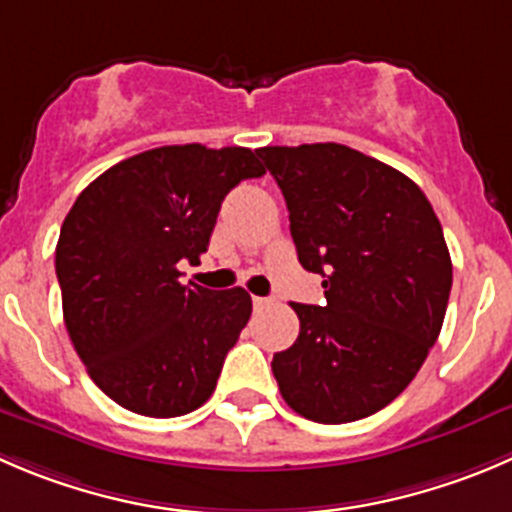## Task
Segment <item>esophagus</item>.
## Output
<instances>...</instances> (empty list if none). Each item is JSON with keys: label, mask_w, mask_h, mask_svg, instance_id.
<instances>
[{"label": "esophagus", "mask_w": 512, "mask_h": 512, "mask_svg": "<svg viewBox=\"0 0 512 512\" xmlns=\"http://www.w3.org/2000/svg\"><path fill=\"white\" fill-rule=\"evenodd\" d=\"M272 300H267V297H252V305H255V310H265V307H270Z\"/></svg>", "instance_id": "obj_1"}]
</instances>
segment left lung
Segmentation results:
<instances>
[{"label":"left lung","mask_w":512,"mask_h":512,"mask_svg":"<svg viewBox=\"0 0 512 512\" xmlns=\"http://www.w3.org/2000/svg\"><path fill=\"white\" fill-rule=\"evenodd\" d=\"M290 210L297 260L325 305H300V335L272 357L285 403L315 423L367 418L408 388L435 345L453 262L433 205L395 167L335 142L262 147Z\"/></svg>","instance_id":"obj_1"}]
</instances>
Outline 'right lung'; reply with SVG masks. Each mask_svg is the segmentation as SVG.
<instances>
[{"mask_svg":"<svg viewBox=\"0 0 512 512\" xmlns=\"http://www.w3.org/2000/svg\"><path fill=\"white\" fill-rule=\"evenodd\" d=\"M262 175L247 147H157L109 167L64 217L54 252L64 325L117 405L177 418L215 393L252 297L182 285L177 265L200 262L227 192Z\"/></svg>","mask_w":512,"mask_h":512,"instance_id":"1","label":"right lung"}]
</instances>
